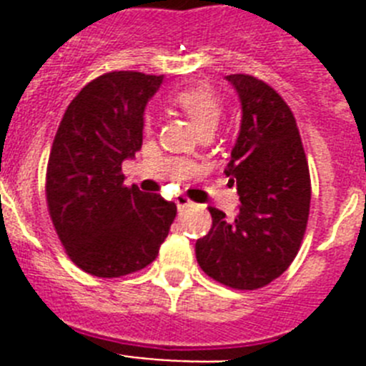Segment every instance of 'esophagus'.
I'll use <instances>...</instances> for the list:
<instances>
[{"instance_id":"1","label":"esophagus","mask_w":366,"mask_h":366,"mask_svg":"<svg viewBox=\"0 0 366 366\" xmlns=\"http://www.w3.org/2000/svg\"><path fill=\"white\" fill-rule=\"evenodd\" d=\"M176 205H177V211L183 212V211H187L189 207H192V202H190L187 196H181L179 194V196H176Z\"/></svg>"}]
</instances>
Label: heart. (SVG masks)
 <instances>
[{
    "label": "heart",
    "mask_w": 366,
    "mask_h": 366,
    "mask_svg": "<svg viewBox=\"0 0 366 366\" xmlns=\"http://www.w3.org/2000/svg\"><path fill=\"white\" fill-rule=\"evenodd\" d=\"M172 102L187 113L196 130L212 126L216 128L222 117V99L218 93L209 86H190L179 89L172 95ZM150 126V117H147V128Z\"/></svg>",
    "instance_id": "1"
}]
</instances>
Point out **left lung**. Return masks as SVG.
I'll return each instance as SVG.
<instances>
[{
    "instance_id": "left-lung-1",
    "label": "left lung",
    "mask_w": 366,
    "mask_h": 366,
    "mask_svg": "<svg viewBox=\"0 0 366 366\" xmlns=\"http://www.w3.org/2000/svg\"><path fill=\"white\" fill-rule=\"evenodd\" d=\"M242 108L238 137L225 167L240 196L227 219L214 207L196 258L209 277L234 290H258L297 257L308 222L312 185L292 109L273 87L249 74L225 76Z\"/></svg>"
}]
</instances>
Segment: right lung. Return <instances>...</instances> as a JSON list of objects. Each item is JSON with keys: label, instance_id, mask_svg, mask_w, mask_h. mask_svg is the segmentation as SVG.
Masks as SVG:
<instances>
[{"label": "right lung", "instance_id": "obj_1", "mask_svg": "<svg viewBox=\"0 0 366 366\" xmlns=\"http://www.w3.org/2000/svg\"><path fill=\"white\" fill-rule=\"evenodd\" d=\"M163 74L115 71L67 106L47 164V207L71 260L113 279L155 260L176 218L161 194L124 187L121 167L141 150L144 108Z\"/></svg>", "mask_w": 366, "mask_h": 366}]
</instances>
